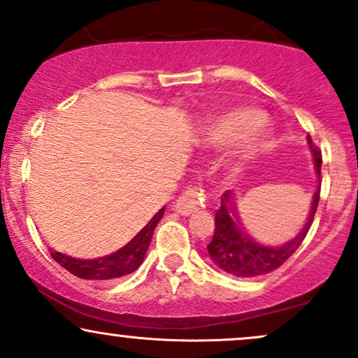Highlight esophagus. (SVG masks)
Segmentation results:
<instances>
[{"mask_svg": "<svg viewBox=\"0 0 358 358\" xmlns=\"http://www.w3.org/2000/svg\"><path fill=\"white\" fill-rule=\"evenodd\" d=\"M203 202V196L202 193L199 190H195V188H188V190H185L182 195L178 196V200H176L175 203V210L180 213V215H190L196 210V208L200 207Z\"/></svg>", "mask_w": 358, "mask_h": 358, "instance_id": "obj_1", "label": "esophagus"}]
</instances>
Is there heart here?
Masks as SVG:
<instances>
[{"label": "heart", "instance_id": "b5f03b06", "mask_svg": "<svg viewBox=\"0 0 358 358\" xmlns=\"http://www.w3.org/2000/svg\"><path fill=\"white\" fill-rule=\"evenodd\" d=\"M261 119V114L256 110H239V113L220 116L208 122L202 131V145L205 148H215V150H224V148L232 146L234 143H239L237 148V158L248 159L252 156L262 145L261 134L248 133L256 122Z\"/></svg>", "mask_w": 358, "mask_h": 358}]
</instances>
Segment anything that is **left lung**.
<instances>
[{
    "instance_id": "obj_1",
    "label": "left lung",
    "mask_w": 358,
    "mask_h": 358,
    "mask_svg": "<svg viewBox=\"0 0 358 358\" xmlns=\"http://www.w3.org/2000/svg\"><path fill=\"white\" fill-rule=\"evenodd\" d=\"M308 145H310L315 159L316 175L320 178L322 176V153L318 151V148H315L310 134H308ZM236 200L237 199L231 190L222 195L220 207L215 213V232H213L210 244L207 245L208 256L215 262L217 268L225 271L227 274L237 278H256L273 273L296 252L310 231L311 222H313L320 200V188L315 192L310 213H308V219L301 231L298 232L296 237L281 245L264 244V242H259L252 236H249L239 220Z\"/></svg>"
}]
</instances>
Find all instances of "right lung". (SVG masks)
<instances>
[{
    "label": "right lung",
    "instance_id": "obj_1",
    "mask_svg": "<svg viewBox=\"0 0 358 358\" xmlns=\"http://www.w3.org/2000/svg\"><path fill=\"white\" fill-rule=\"evenodd\" d=\"M165 207L159 208L158 212L151 217L150 222L139 231L127 244L117 249L116 252L108 254V256L96 259H77L67 254L52 250L50 256L57 262L72 273L73 276L80 279H90V281H106V279H114L126 276V274L134 273L141 266L143 259L146 256V250L150 248L151 237H153L155 227L162 220Z\"/></svg>",
    "mask_w": 358,
    "mask_h": 358
}]
</instances>
